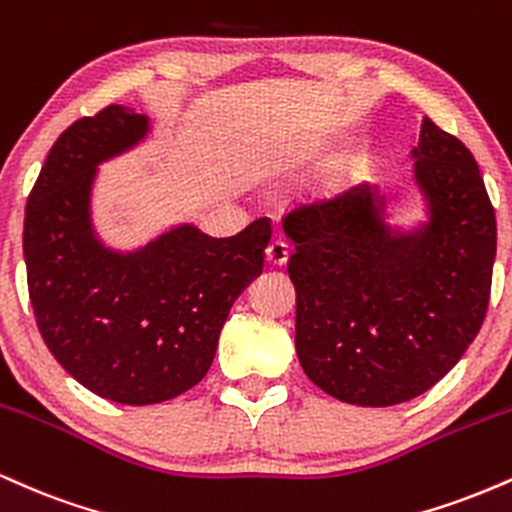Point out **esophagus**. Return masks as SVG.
<instances>
[{
    "label": "esophagus",
    "mask_w": 512,
    "mask_h": 512,
    "mask_svg": "<svg viewBox=\"0 0 512 512\" xmlns=\"http://www.w3.org/2000/svg\"><path fill=\"white\" fill-rule=\"evenodd\" d=\"M289 243L281 238H274L272 243L267 245V250H264V255H267V262L269 264H276V267H281V264H286L289 260Z\"/></svg>",
    "instance_id": "esophagus-1"
}]
</instances>
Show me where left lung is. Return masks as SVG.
<instances>
[{
  "label": "left lung",
  "mask_w": 512,
  "mask_h": 512,
  "mask_svg": "<svg viewBox=\"0 0 512 512\" xmlns=\"http://www.w3.org/2000/svg\"><path fill=\"white\" fill-rule=\"evenodd\" d=\"M416 180L433 219L392 240L373 195L296 204L281 219L296 250V351L327 395L392 407L450 373L484 325L496 260V214L474 156L436 122H421Z\"/></svg>",
  "instance_id": "1"
}]
</instances>
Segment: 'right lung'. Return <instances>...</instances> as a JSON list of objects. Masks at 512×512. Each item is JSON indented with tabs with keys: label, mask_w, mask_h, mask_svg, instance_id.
<instances>
[{
	"label": "right lung",
	"mask_w": 512,
	"mask_h": 512,
	"mask_svg": "<svg viewBox=\"0 0 512 512\" xmlns=\"http://www.w3.org/2000/svg\"><path fill=\"white\" fill-rule=\"evenodd\" d=\"M146 117L108 105L60 134L23 219L35 325L69 375L120 404L166 402L214 361L228 310L262 272L272 221L231 238L185 226L134 255L103 250L88 228L96 166L144 137Z\"/></svg>",
	"instance_id": "right-lung-1"
}]
</instances>
